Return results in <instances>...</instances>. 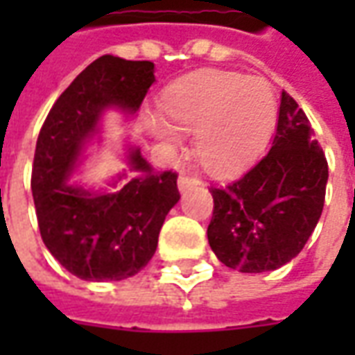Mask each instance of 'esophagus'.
Listing matches in <instances>:
<instances>
[{
    "instance_id": "34e87169",
    "label": "esophagus",
    "mask_w": 355,
    "mask_h": 355,
    "mask_svg": "<svg viewBox=\"0 0 355 355\" xmlns=\"http://www.w3.org/2000/svg\"><path fill=\"white\" fill-rule=\"evenodd\" d=\"M200 184V180L193 177H186V175H180L178 177V192H186V190H190L192 186Z\"/></svg>"
}]
</instances>
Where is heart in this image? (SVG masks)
I'll return each mask as SVG.
<instances>
[{
  "label": "heart",
  "mask_w": 355,
  "mask_h": 355,
  "mask_svg": "<svg viewBox=\"0 0 355 355\" xmlns=\"http://www.w3.org/2000/svg\"><path fill=\"white\" fill-rule=\"evenodd\" d=\"M159 117H148L155 139L178 148V132H193V154L213 175L238 173L266 146L277 123V96L261 76L203 70L162 96Z\"/></svg>",
  "instance_id": "1"
}]
</instances>
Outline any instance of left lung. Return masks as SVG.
<instances>
[{
	"instance_id": "8db88e82",
	"label": "left lung",
	"mask_w": 355,
	"mask_h": 355,
	"mask_svg": "<svg viewBox=\"0 0 355 355\" xmlns=\"http://www.w3.org/2000/svg\"><path fill=\"white\" fill-rule=\"evenodd\" d=\"M327 159L293 96L282 91L272 148L215 201L209 245L224 266L243 274L272 272L293 261L320 220Z\"/></svg>"
}]
</instances>
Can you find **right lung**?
<instances>
[{"label":"right lung","mask_w":355,"mask_h":355,"mask_svg":"<svg viewBox=\"0 0 355 355\" xmlns=\"http://www.w3.org/2000/svg\"><path fill=\"white\" fill-rule=\"evenodd\" d=\"M154 62L102 55L58 96L37 137L32 196L42 239L62 266L85 282H121L154 257L165 216L180 200L177 175L157 171L140 148L106 186L72 180L101 142L104 114L135 119L155 81Z\"/></svg>","instance_id":"add662e5"}]
</instances>
